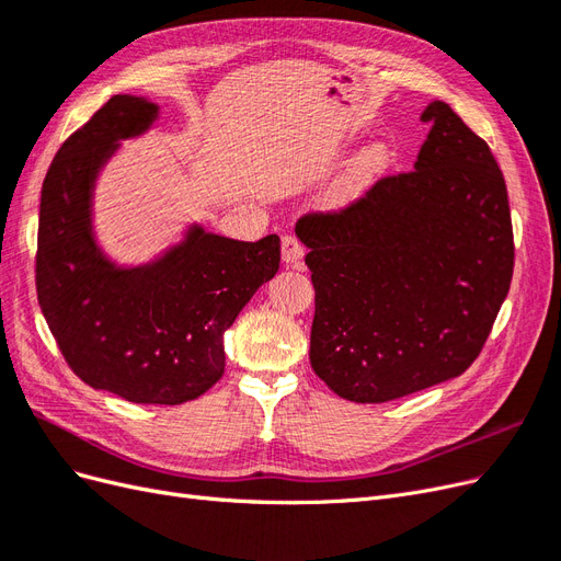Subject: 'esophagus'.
Listing matches in <instances>:
<instances>
[{
    "label": "esophagus",
    "mask_w": 561,
    "mask_h": 561,
    "mask_svg": "<svg viewBox=\"0 0 561 561\" xmlns=\"http://www.w3.org/2000/svg\"><path fill=\"white\" fill-rule=\"evenodd\" d=\"M280 252H283V262L287 266L301 268V260H304V252H307V248L301 245V241L297 239V236H283Z\"/></svg>",
    "instance_id": "1"
}]
</instances>
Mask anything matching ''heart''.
Wrapping results in <instances>:
<instances>
[{"mask_svg": "<svg viewBox=\"0 0 561 561\" xmlns=\"http://www.w3.org/2000/svg\"><path fill=\"white\" fill-rule=\"evenodd\" d=\"M383 161V151L379 147L367 149L360 157V161L351 168V173L342 180V184L336 186V201H351L353 196H358L363 184L371 178V173L377 171Z\"/></svg>", "mask_w": 561, "mask_h": 561, "instance_id": "heart-1", "label": "heart"}]
</instances>
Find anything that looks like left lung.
Returning <instances> with one entry per match:
<instances>
[{
  "label": "left lung",
  "instance_id": "1",
  "mask_svg": "<svg viewBox=\"0 0 561 561\" xmlns=\"http://www.w3.org/2000/svg\"><path fill=\"white\" fill-rule=\"evenodd\" d=\"M421 118L431 133L414 171L295 227L316 287L311 367L351 402L463 375L511 290L513 222L494 154L443 100Z\"/></svg>",
  "mask_w": 561,
  "mask_h": 561
}]
</instances>
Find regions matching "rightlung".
Returning a JSON list of instances; mask_svg holds the SVG:
<instances>
[{
    "label": "right lung",
    "instance_id": "add662e5",
    "mask_svg": "<svg viewBox=\"0 0 561 561\" xmlns=\"http://www.w3.org/2000/svg\"><path fill=\"white\" fill-rule=\"evenodd\" d=\"M159 105L114 95L62 142L42 186L37 297L50 334L91 388L138 404H182L225 371V332L276 276L280 239L257 243L192 225L157 260L122 266L98 245L95 180Z\"/></svg>",
    "mask_w": 561,
    "mask_h": 561
}]
</instances>
